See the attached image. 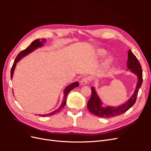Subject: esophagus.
I'll list each match as a JSON object with an SVG mask.
<instances>
[{"mask_svg": "<svg viewBox=\"0 0 151 151\" xmlns=\"http://www.w3.org/2000/svg\"><path fill=\"white\" fill-rule=\"evenodd\" d=\"M89 79L88 77H84V78L81 79V84L82 85H85L86 84H88L89 83Z\"/></svg>", "mask_w": 151, "mask_h": 151, "instance_id": "esophagus-1", "label": "esophagus"}]
</instances>
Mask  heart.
<instances>
[{
  "label": "heart",
  "instance_id": "heart-1",
  "mask_svg": "<svg viewBox=\"0 0 151 151\" xmlns=\"http://www.w3.org/2000/svg\"><path fill=\"white\" fill-rule=\"evenodd\" d=\"M106 51H104V50H100L99 51V55H101V56L104 55L106 54ZM110 62H111V60L109 58H108L107 60H105L104 62L103 63V68H106L109 66V63H110Z\"/></svg>",
  "mask_w": 151,
  "mask_h": 151
}]
</instances>
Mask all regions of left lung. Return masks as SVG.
Instances as JSON below:
<instances>
[{
    "label": "left lung",
    "mask_w": 151,
    "mask_h": 151,
    "mask_svg": "<svg viewBox=\"0 0 151 151\" xmlns=\"http://www.w3.org/2000/svg\"><path fill=\"white\" fill-rule=\"evenodd\" d=\"M128 60L127 68L132 72H133L138 77V82L136 85V88L132 96L119 106H102L103 103L99 99L96 91L94 87L91 88V96L88 103V110L93 114L94 115L98 117H101L105 118H109L114 116L120 115L124 113L133 106L135 104L137 97L139 89L140 88L142 83V70L139 62L137 58L132 52L130 50L128 52Z\"/></svg>",
    "instance_id": "obj_1"
}]
</instances>
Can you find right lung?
I'll list each match as a JSON object with an SVG mask.
<instances>
[{"label": "right lung", "instance_id": "right-lung-1", "mask_svg": "<svg viewBox=\"0 0 151 151\" xmlns=\"http://www.w3.org/2000/svg\"><path fill=\"white\" fill-rule=\"evenodd\" d=\"M45 42H46V40H45V39H42V42H40V40H36L33 41V42L31 43V45H29V46L28 48H26L24 50H22V51H21L19 54L17 55L16 59H15V61H14V63H13V65L12 67L11 70V78H12L14 71L15 67L16 66V63L18 62H19L22 57H25L26 55H28L31 52L34 51L35 49L38 48L39 47H42L43 45V43H45ZM79 86V84L78 82H75V83H73L70 84V85H68V86H67L66 88H65V90H64V92H63L64 96H63V98L62 102V104H61V105L60 106V107H59L58 109H57L56 110H55V111H52L51 113H48V114H45V115H39V116H43V117L50 116L53 115L54 114L57 113L59 111H60L63 108H64L65 105L66 104L67 96L68 94V93H69L71 90H72L73 89H74L75 88H77V87H78Z\"/></svg>", "mask_w": 151, "mask_h": 151}]
</instances>
